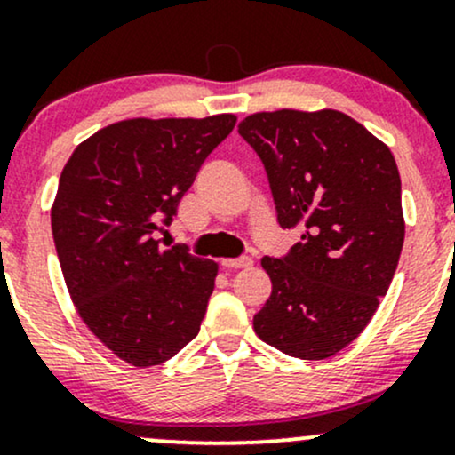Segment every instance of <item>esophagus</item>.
<instances>
[{
  "mask_svg": "<svg viewBox=\"0 0 455 455\" xmlns=\"http://www.w3.org/2000/svg\"><path fill=\"white\" fill-rule=\"evenodd\" d=\"M223 268H229V271H238V268H249L253 265L251 258H236V260H223Z\"/></svg>",
  "mask_w": 455,
  "mask_h": 455,
  "instance_id": "esophagus-1",
  "label": "esophagus"
}]
</instances>
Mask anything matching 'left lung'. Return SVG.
I'll return each instance as SVG.
<instances>
[{"mask_svg": "<svg viewBox=\"0 0 455 455\" xmlns=\"http://www.w3.org/2000/svg\"><path fill=\"white\" fill-rule=\"evenodd\" d=\"M238 134L265 164L280 226L301 232L286 258H262L273 291L253 330L282 354L325 360L363 334L393 282L405 236L397 163L331 108L256 112Z\"/></svg>", "mask_w": 455, "mask_h": 455, "instance_id": "obj_1", "label": "left lung"}]
</instances>
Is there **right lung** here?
Returning <instances> with one entry per match:
<instances>
[{
    "mask_svg": "<svg viewBox=\"0 0 455 455\" xmlns=\"http://www.w3.org/2000/svg\"><path fill=\"white\" fill-rule=\"evenodd\" d=\"M236 115L125 119L77 145L58 182L52 232L86 327L132 366L167 363L197 336L219 265L151 238L171 223Z\"/></svg>",
    "mask_w": 455,
    "mask_h": 455,
    "instance_id": "1",
    "label": "right lung"
}]
</instances>
